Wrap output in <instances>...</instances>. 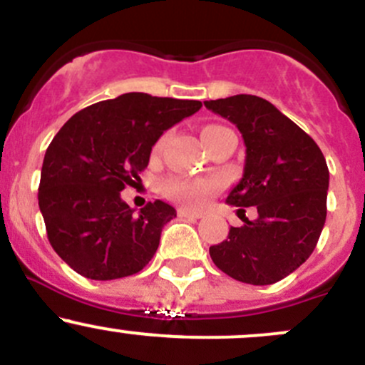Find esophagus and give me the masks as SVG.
Returning a JSON list of instances; mask_svg holds the SVG:
<instances>
[{
    "label": "esophagus",
    "instance_id": "obj_1",
    "mask_svg": "<svg viewBox=\"0 0 365 365\" xmlns=\"http://www.w3.org/2000/svg\"><path fill=\"white\" fill-rule=\"evenodd\" d=\"M178 214L179 217H193V220L202 217V212H198V210H193V209H187V207H179Z\"/></svg>",
    "mask_w": 365,
    "mask_h": 365
}]
</instances>
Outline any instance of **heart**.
I'll return each instance as SVG.
<instances>
[{
    "label": "heart",
    "mask_w": 365,
    "mask_h": 365,
    "mask_svg": "<svg viewBox=\"0 0 365 365\" xmlns=\"http://www.w3.org/2000/svg\"><path fill=\"white\" fill-rule=\"evenodd\" d=\"M227 130L223 126L217 125H207L202 128V138H204L205 145L209 144L210 138L214 135H217L220 131ZM163 144V140H160L158 148ZM221 181L216 178H207V179H186V178H170L163 182V193L168 198L178 202H184L187 205H202L205 202L210 200L214 195L220 191Z\"/></svg>",
    "instance_id": "heart-1"
}]
</instances>
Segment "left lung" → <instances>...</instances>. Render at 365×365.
Wrapping results in <instances>:
<instances>
[{
  "instance_id": "1",
  "label": "left lung",
  "mask_w": 365,
  "mask_h": 365,
  "mask_svg": "<svg viewBox=\"0 0 365 365\" xmlns=\"http://www.w3.org/2000/svg\"><path fill=\"white\" fill-rule=\"evenodd\" d=\"M204 105L234 123L246 145L242 179L227 204L258 210L257 220L244 216L223 242L210 246V258L242 283H277L311 257L320 239L329 190L325 156L302 128L260 96L235 95Z\"/></svg>"
}]
</instances>
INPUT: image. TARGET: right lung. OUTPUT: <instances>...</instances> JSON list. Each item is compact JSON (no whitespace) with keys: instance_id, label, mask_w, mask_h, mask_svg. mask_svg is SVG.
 <instances>
[{"instance_id":"add662e5","label":"right lung","mask_w":365,"mask_h":365,"mask_svg":"<svg viewBox=\"0 0 365 365\" xmlns=\"http://www.w3.org/2000/svg\"><path fill=\"white\" fill-rule=\"evenodd\" d=\"M200 107L197 100L126 93L78 110L52 138L38 205L48 242L75 272L119 279L151 262L175 209L156 200L135 214L119 193L140 179L163 131Z\"/></svg>"}]
</instances>
